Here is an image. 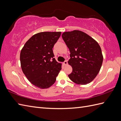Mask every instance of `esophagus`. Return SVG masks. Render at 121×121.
I'll return each mask as SVG.
<instances>
[{
	"mask_svg": "<svg viewBox=\"0 0 121 121\" xmlns=\"http://www.w3.org/2000/svg\"><path fill=\"white\" fill-rule=\"evenodd\" d=\"M63 63H64V65H67V60H65V61Z\"/></svg>",
	"mask_w": 121,
	"mask_h": 121,
	"instance_id": "1",
	"label": "esophagus"
}]
</instances>
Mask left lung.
Wrapping results in <instances>:
<instances>
[{
  "label": "left lung",
  "instance_id": "8db88e82",
  "mask_svg": "<svg viewBox=\"0 0 121 121\" xmlns=\"http://www.w3.org/2000/svg\"><path fill=\"white\" fill-rule=\"evenodd\" d=\"M62 37L71 52L68 63L73 71L68 75L69 79L78 85L91 82L99 73L103 61L99 43L79 30L64 32Z\"/></svg>",
  "mask_w": 121,
  "mask_h": 121
}]
</instances>
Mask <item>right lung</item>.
<instances>
[{"instance_id":"add662e5","label":"right lung","mask_w":121,"mask_h":121,"mask_svg":"<svg viewBox=\"0 0 121 121\" xmlns=\"http://www.w3.org/2000/svg\"><path fill=\"white\" fill-rule=\"evenodd\" d=\"M61 32H42L33 35L21 52L22 71L30 82L40 89H47L55 83L61 69L56 60L52 48Z\"/></svg>"}]
</instances>
